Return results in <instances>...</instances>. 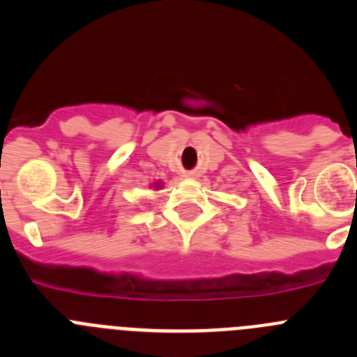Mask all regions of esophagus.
Segmentation results:
<instances>
[{
    "mask_svg": "<svg viewBox=\"0 0 357 357\" xmlns=\"http://www.w3.org/2000/svg\"><path fill=\"white\" fill-rule=\"evenodd\" d=\"M191 175H193V173H189V172L182 173V176H184V178H189V176H191Z\"/></svg>",
    "mask_w": 357,
    "mask_h": 357,
    "instance_id": "esophagus-1",
    "label": "esophagus"
}]
</instances>
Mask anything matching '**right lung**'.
Returning <instances> with one entry per match:
<instances>
[{
  "label": "right lung",
  "instance_id": "add662e5",
  "mask_svg": "<svg viewBox=\"0 0 357 357\" xmlns=\"http://www.w3.org/2000/svg\"><path fill=\"white\" fill-rule=\"evenodd\" d=\"M160 185H162V184H160V182H155V184H153V188H155V189H159Z\"/></svg>",
  "mask_w": 357,
  "mask_h": 357
}]
</instances>
